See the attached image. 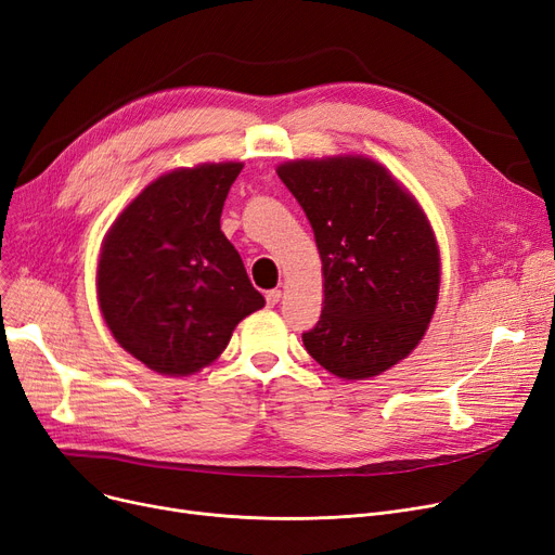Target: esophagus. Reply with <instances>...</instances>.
<instances>
[{
    "label": "esophagus",
    "mask_w": 555,
    "mask_h": 555,
    "mask_svg": "<svg viewBox=\"0 0 555 555\" xmlns=\"http://www.w3.org/2000/svg\"><path fill=\"white\" fill-rule=\"evenodd\" d=\"M264 301H267V306H276L279 301H281V291H267V295H264Z\"/></svg>",
    "instance_id": "obj_1"
}]
</instances>
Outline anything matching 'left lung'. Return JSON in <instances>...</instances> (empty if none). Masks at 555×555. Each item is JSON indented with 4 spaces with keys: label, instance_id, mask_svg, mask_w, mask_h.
<instances>
[{
    "label": "left lung",
    "instance_id": "1",
    "mask_svg": "<svg viewBox=\"0 0 555 555\" xmlns=\"http://www.w3.org/2000/svg\"><path fill=\"white\" fill-rule=\"evenodd\" d=\"M311 221L324 309L301 336L340 379H367L402 361L435 315L439 246L418 201L363 155L295 159L276 169Z\"/></svg>",
    "mask_w": 555,
    "mask_h": 555
}]
</instances>
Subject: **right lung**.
I'll return each mask as SVG.
<instances>
[{
    "label": "right lung",
    "mask_w": 555,
    "mask_h": 555,
    "mask_svg": "<svg viewBox=\"0 0 555 555\" xmlns=\"http://www.w3.org/2000/svg\"><path fill=\"white\" fill-rule=\"evenodd\" d=\"M242 162L198 164L153 180L102 240L95 288L122 350L159 375L210 365L264 299L221 233Z\"/></svg>",
    "instance_id": "1"
}]
</instances>
